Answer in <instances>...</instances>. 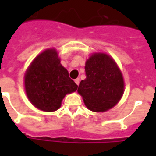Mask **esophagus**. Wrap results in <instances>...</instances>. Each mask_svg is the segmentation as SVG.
Segmentation results:
<instances>
[{
    "instance_id": "34e87169",
    "label": "esophagus",
    "mask_w": 156,
    "mask_h": 156,
    "mask_svg": "<svg viewBox=\"0 0 156 156\" xmlns=\"http://www.w3.org/2000/svg\"><path fill=\"white\" fill-rule=\"evenodd\" d=\"M74 82L76 83V84L79 85V83H80V80H79V78H76L74 80Z\"/></svg>"
}]
</instances>
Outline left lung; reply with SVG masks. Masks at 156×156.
Listing matches in <instances>:
<instances>
[{
  "label": "left lung",
  "mask_w": 156,
  "mask_h": 156,
  "mask_svg": "<svg viewBox=\"0 0 156 156\" xmlns=\"http://www.w3.org/2000/svg\"><path fill=\"white\" fill-rule=\"evenodd\" d=\"M86 78L82 80L78 92L87 108L94 112H105L120 100L124 82L115 61L106 53L92 54L85 63Z\"/></svg>",
  "instance_id": "1"
}]
</instances>
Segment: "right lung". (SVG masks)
I'll return each mask as SVG.
<instances>
[{"mask_svg": "<svg viewBox=\"0 0 156 156\" xmlns=\"http://www.w3.org/2000/svg\"><path fill=\"white\" fill-rule=\"evenodd\" d=\"M24 83L29 101L46 112L58 110L65 95L78 88L61 64L54 48L47 49L36 57L26 72Z\"/></svg>", "mask_w": 156, "mask_h": 156, "instance_id": "right-lung-1", "label": "right lung"}]
</instances>
